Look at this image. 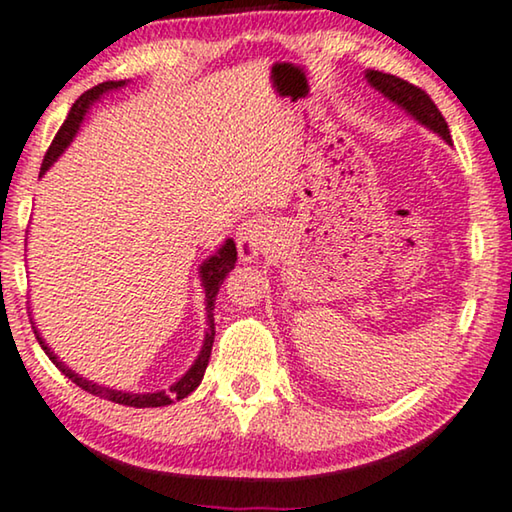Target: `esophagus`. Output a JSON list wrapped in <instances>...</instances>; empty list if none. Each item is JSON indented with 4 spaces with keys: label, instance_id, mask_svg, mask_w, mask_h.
I'll use <instances>...</instances> for the list:
<instances>
[{
    "label": "esophagus",
    "instance_id": "1",
    "mask_svg": "<svg viewBox=\"0 0 512 512\" xmlns=\"http://www.w3.org/2000/svg\"><path fill=\"white\" fill-rule=\"evenodd\" d=\"M271 241V220L269 218H250L239 225L236 232V246L243 262H253L259 255L266 253Z\"/></svg>",
    "mask_w": 512,
    "mask_h": 512
}]
</instances>
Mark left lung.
Instances as JSON below:
<instances>
[{
    "label": "left lung",
    "mask_w": 512,
    "mask_h": 512,
    "mask_svg": "<svg viewBox=\"0 0 512 512\" xmlns=\"http://www.w3.org/2000/svg\"><path fill=\"white\" fill-rule=\"evenodd\" d=\"M366 81H369L378 92H383L390 102H394L397 106H401L403 111L413 115L417 122H422L424 127L431 129V132H436L441 139H445L448 143L452 141L448 122H445L441 111H438V106L431 102V97L422 88L403 81V78L383 74V71H376V69L366 71Z\"/></svg>",
    "instance_id": "1"
}]
</instances>
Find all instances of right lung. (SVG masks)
I'll use <instances>...</instances> for the list:
<instances>
[{"label": "right lung", "instance_id": "add662e5", "mask_svg": "<svg viewBox=\"0 0 512 512\" xmlns=\"http://www.w3.org/2000/svg\"><path fill=\"white\" fill-rule=\"evenodd\" d=\"M125 85V81H106V83H99L95 85V88L85 92V95H81L76 99V104L71 106V111L67 115V120H64V125L60 127V132L55 134L53 143H50L48 153L46 157H43V164H41V176L46 174L50 164H53L57 157H60L64 153V148L69 146L71 139H74L78 127H81V122L85 118V113H88V109L92 104L97 102L99 97L104 95V92L109 90H118ZM236 264V243L232 239L225 241V246H222L218 253H215L213 257H208L204 264H201V283H204V290H206V322H208V329H206V336H204V345H201V352L199 357L194 359V364L190 366V371L185 373V376L178 380V383H174L169 387V390H162V392H150V394H132V392H118V390H109V387H102V385H95L92 380H85L78 376V373H74L69 369V366H64L60 359H57L53 355V350L48 348L46 341L39 336V331L34 329V334H37V341L43 350H46V355L50 357V362H53L57 369H60L64 376H67L71 383H76L81 390L95 394V397L99 399H109L113 403H120V406H134V408H160V406H169V403H174L178 399H185L187 394L197 390V385L201 383V378H204V371L208 366V359H211V350H213V338H215V322H213V308H215V297H218L220 292V285L222 280H225V276L229 271L234 269Z\"/></svg>", "mask_w": 512, "mask_h": 512}]
</instances>
